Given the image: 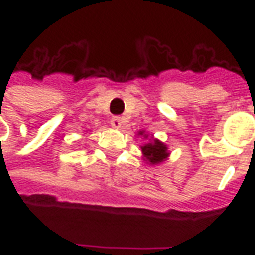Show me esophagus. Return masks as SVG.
Returning a JSON list of instances; mask_svg holds the SVG:
<instances>
[{"instance_id":"esophagus-1","label":"esophagus","mask_w":255,"mask_h":255,"mask_svg":"<svg viewBox=\"0 0 255 255\" xmlns=\"http://www.w3.org/2000/svg\"><path fill=\"white\" fill-rule=\"evenodd\" d=\"M111 126L115 128L122 127V117L119 116H113L111 119Z\"/></svg>"}]
</instances>
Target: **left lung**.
Segmentation results:
<instances>
[{
	"instance_id": "obj_1",
	"label": "left lung",
	"mask_w": 255,
	"mask_h": 255,
	"mask_svg": "<svg viewBox=\"0 0 255 255\" xmlns=\"http://www.w3.org/2000/svg\"><path fill=\"white\" fill-rule=\"evenodd\" d=\"M143 132H140L142 135ZM146 138V135H144ZM142 151H143V155L146 160L151 162V164H158V162H162L168 157V151H166V146L164 143H161L158 140H153L151 143L144 144L142 147Z\"/></svg>"
}]
</instances>
